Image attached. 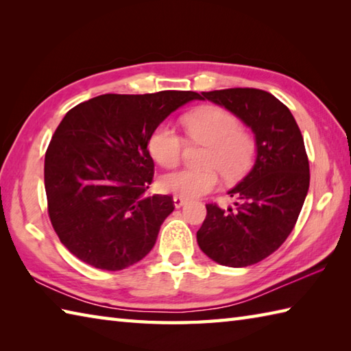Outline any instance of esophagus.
I'll return each mask as SVG.
<instances>
[{"label": "esophagus", "instance_id": "obj_1", "mask_svg": "<svg viewBox=\"0 0 351 351\" xmlns=\"http://www.w3.org/2000/svg\"><path fill=\"white\" fill-rule=\"evenodd\" d=\"M185 202H187V200H185L184 197L173 196V204H175V206H176V208H181L182 205H185Z\"/></svg>", "mask_w": 351, "mask_h": 351}]
</instances>
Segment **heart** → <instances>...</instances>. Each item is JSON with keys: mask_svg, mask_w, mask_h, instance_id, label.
<instances>
[{"mask_svg": "<svg viewBox=\"0 0 351 351\" xmlns=\"http://www.w3.org/2000/svg\"><path fill=\"white\" fill-rule=\"evenodd\" d=\"M190 141L206 146L202 170H176L160 178L161 191L180 197H199L219 185V171L226 181L245 175L255 156L256 143L249 131L240 128V121L230 111L217 107H200L184 117ZM184 138L170 123H160L147 141L152 158L162 167H175L184 154Z\"/></svg>", "mask_w": 351, "mask_h": 351, "instance_id": "heart-1", "label": "heart"}]
</instances>
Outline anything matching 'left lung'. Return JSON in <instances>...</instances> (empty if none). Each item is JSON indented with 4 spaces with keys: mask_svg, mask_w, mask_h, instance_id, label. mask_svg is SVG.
<instances>
[{
    "mask_svg": "<svg viewBox=\"0 0 351 351\" xmlns=\"http://www.w3.org/2000/svg\"><path fill=\"white\" fill-rule=\"evenodd\" d=\"M249 125L256 137L250 173L229 191L235 208L206 205L197 244L226 267H247L278 250L294 229L309 189V160L303 136L285 104L250 87L202 92Z\"/></svg>",
    "mask_w": 351,
    "mask_h": 351,
    "instance_id": "left-lung-1",
    "label": "left lung"
}]
</instances>
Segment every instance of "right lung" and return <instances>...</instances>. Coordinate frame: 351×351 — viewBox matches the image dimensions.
I'll return each mask as SVG.
<instances>
[{
    "mask_svg": "<svg viewBox=\"0 0 351 351\" xmlns=\"http://www.w3.org/2000/svg\"><path fill=\"white\" fill-rule=\"evenodd\" d=\"M196 92L107 93L71 108L45 154L48 215L62 244L83 263L117 271L143 259L175 210L146 196L154 180L147 141Z\"/></svg>",
    "mask_w": 351,
    "mask_h": 351,
    "instance_id": "obj_1",
    "label": "right lung"
}]
</instances>
